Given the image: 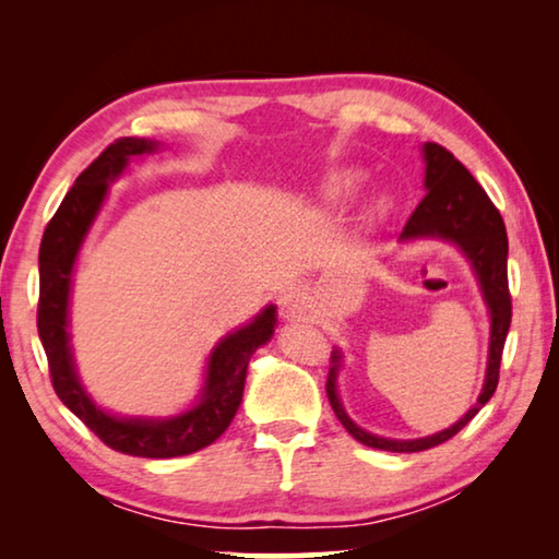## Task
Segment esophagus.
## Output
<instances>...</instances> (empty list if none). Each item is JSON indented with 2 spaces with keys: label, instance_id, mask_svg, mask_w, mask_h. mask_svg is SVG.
<instances>
[{
  "label": "esophagus",
  "instance_id": "34e87169",
  "mask_svg": "<svg viewBox=\"0 0 559 559\" xmlns=\"http://www.w3.org/2000/svg\"><path fill=\"white\" fill-rule=\"evenodd\" d=\"M306 313H308V308L302 306V300H298V298H288L281 306V316L286 320H300Z\"/></svg>",
  "mask_w": 559,
  "mask_h": 559
}]
</instances>
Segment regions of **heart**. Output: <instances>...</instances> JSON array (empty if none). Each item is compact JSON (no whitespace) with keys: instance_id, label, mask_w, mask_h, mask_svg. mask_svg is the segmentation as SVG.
<instances>
[{"instance_id":"obj_1","label":"heart","mask_w":559,"mask_h":559,"mask_svg":"<svg viewBox=\"0 0 559 559\" xmlns=\"http://www.w3.org/2000/svg\"><path fill=\"white\" fill-rule=\"evenodd\" d=\"M365 187V175L359 169H340V173L330 175L323 187H320V200L330 206H345L349 202H355L359 192ZM392 202L382 197L377 200L374 206L370 210V219H382V216L390 214Z\"/></svg>"}]
</instances>
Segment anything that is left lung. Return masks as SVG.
Listing matches in <instances>:
<instances>
[{
    "mask_svg": "<svg viewBox=\"0 0 559 559\" xmlns=\"http://www.w3.org/2000/svg\"><path fill=\"white\" fill-rule=\"evenodd\" d=\"M424 157V189L427 197L416 206L409 222L400 234V243L414 241H443L456 246L463 259L471 263L473 276L478 281L480 296L488 308L490 318V337H488V362H486V380L480 386L476 404L461 416L449 429L431 433L421 439H386L377 433L365 431L362 427L349 419L337 392V377L343 370L345 355L343 349L335 347L330 355V374H328V400L333 406L340 424L347 429L349 437L372 449L392 451V453H414L427 451L431 447L449 441L451 437L466 427V424L488 404L498 386L500 355L510 328V290H508V234L503 216L488 200L473 175L453 157L447 147L437 143L421 145Z\"/></svg>",
    "mask_w": 559,
    "mask_h": 559,
    "instance_id": "1",
    "label": "left lung"
}]
</instances>
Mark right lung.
Wrapping results in <instances>:
<instances>
[{"label":"right lung","mask_w":559,"mask_h":559,"mask_svg":"<svg viewBox=\"0 0 559 559\" xmlns=\"http://www.w3.org/2000/svg\"><path fill=\"white\" fill-rule=\"evenodd\" d=\"M163 150L147 138H120L83 169L49 222L39 249V337L49 359L59 400L106 443L128 456L175 459L210 447L229 429L243 396L249 359L276 330V306H266L251 323L226 333L206 359L204 382L194 404L173 416H118L93 402L75 370L69 302L81 246L106 204L108 189L132 159Z\"/></svg>","instance_id":"right-lung-1"}]
</instances>
